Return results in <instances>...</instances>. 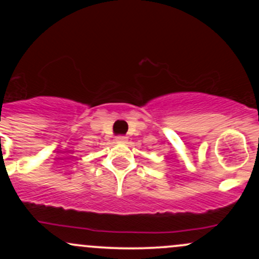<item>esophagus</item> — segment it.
Listing matches in <instances>:
<instances>
[{
  "label": "esophagus",
  "mask_w": 259,
  "mask_h": 259,
  "mask_svg": "<svg viewBox=\"0 0 259 259\" xmlns=\"http://www.w3.org/2000/svg\"><path fill=\"white\" fill-rule=\"evenodd\" d=\"M126 140H127V138L126 136H117V138H115V141L117 142H119V144H123V142H126Z\"/></svg>",
  "instance_id": "34e87169"
}]
</instances>
